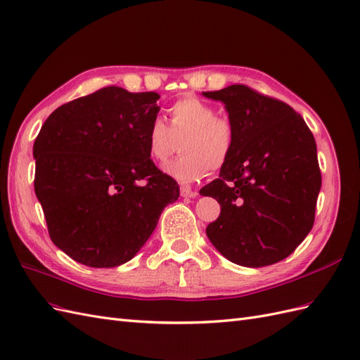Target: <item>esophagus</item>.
<instances>
[{"instance_id":"1","label":"esophagus","mask_w":360,"mask_h":360,"mask_svg":"<svg viewBox=\"0 0 360 360\" xmlns=\"http://www.w3.org/2000/svg\"><path fill=\"white\" fill-rule=\"evenodd\" d=\"M181 196L182 198H196L198 196V191H195V190H191V188H187V187H182L181 188Z\"/></svg>"}]
</instances>
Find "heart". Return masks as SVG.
I'll return each mask as SVG.
<instances>
[{
    "label": "heart",
    "mask_w": 360,
    "mask_h": 360,
    "mask_svg": "<svg viewBox=\"0 0 360 360\" xmlns=\"http://www.w3.org/2000/svg\"><path fill=\"white\" fill-rule=\"evenodd\" d=\"M169 126L155 118L147 132V153L164 164L178 150L182 155L164 167L165 174L181 184H193L208 170H219L228 162L234 147V126L225 117L216 115L213 105L195 96L174 101L169 108Z\"/></svg>",
    "instance_id": "b5f03b06"
}]
</instances>
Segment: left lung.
<instances>
[{"mask_svg": "<svg viewBox=\"0 0 360 360\" xmlns=\"http://www.w3.org/2000/svg\"><path fill=\"white\" fill-rule=\"evenodd\" d=\"M202 96L222 101L234 147L219 178L200 188L220 216L207 236L225 259L262 268L289 257L307 237L321 190L316 143L300 114L245 85Z\"/></svg>", "mask_w": 360, "mask_h": 360, "instance_id": "left-lung-1", "label": "left lung"}]
</instances>
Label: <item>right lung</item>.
I'll return each instance as SVG.
<instances>
[{"label": "right lung", "instance_id": "1", "mask_svg": "<svg viewBox=\"0 0 360 360\" xmlns=\"http://www.w3.org/2000/svg\"><path fill=\"white\" fill-rule=\"evenodd\" d=\"M160 94L108 86L62 105L33 144L34 193L53 243L89 268L132 260L178 200L155 167L147 132Z\"/></svg>", "mask_w": 360, "mask_h": 360}]
</instances>
